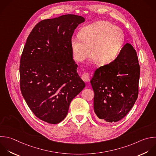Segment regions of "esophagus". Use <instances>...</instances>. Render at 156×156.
Returning a JSON list of instances; mask_svg holds the SVG:
<instances>
[{
    "label": "esophagus",
    "mask_w": 156,
    "mask_h": 156,
    "mask_svg": "<svg viewBox=\"0 0 156 156\" xmlns=\"http://www.w3.org/2000/svg\"><path fill=\"white\" fill-rule=\"evenodd\" d=\"M82 80L85 82H88L90 81V76L88 73H84L82 76Z\"/></svg>",
    "instance_id": "34e87169"
}]
</instances>
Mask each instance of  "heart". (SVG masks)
I'll return each mask as SVG.
<instances>
[{"instance_id": "heart-1", "label": "heart", "mask_w": 156, "mask_h": 156, "mask_svg": "<svg viewBox=\"0 0 156 156\" xmlns=\"http://www.w3.org/2000/svg\"><path fill=\"white\" fill-rule=\"evenodd\" d=\"M124 42L122 30L106 21H98L85 27L80 37L71 39L75 58L80 62L95 54L93 62L104 64L114 62L119 56Z\"/></svg>"}]
</instances>
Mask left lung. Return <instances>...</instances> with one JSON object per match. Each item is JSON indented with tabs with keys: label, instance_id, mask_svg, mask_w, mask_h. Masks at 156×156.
Here are the masks:
<instances>
[{
	"label": "left lung",
	"instance_id": "left-lung-1",
	"mask_svg": "<svg viewBox=\"0 0 156 156\" xmlns=\"http://www.w3.org/2000/svg\"><path fill=\"white\" fill-rule=\"evenodd\" d=\"M140 74L136 52L129 43L114 62L94 71L90 83L94 111L99 119L117 122L129 113L138 97Z\"/></svg>",
	"mask_w": 156,
	"mask_h": 156
}]
</instances>
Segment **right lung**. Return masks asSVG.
<instances>
[{"label": "right lung", "mask_w": 156, "mask_h": 156, "mask_svg": "<svg viewBox=\"0 0 156 156\" xmlns=\"http://www.w3.org/2000/svg\"><path fill=\"white\" fill-rule=\"evenodd\" d=\"M85 19L65 15L38 23L29 35L20 61V88L39 119L57 124L71 101L85 88L73 58L71 38Z\"/></svg>", "instance_id": "right-lung-1"}]
</instances>
